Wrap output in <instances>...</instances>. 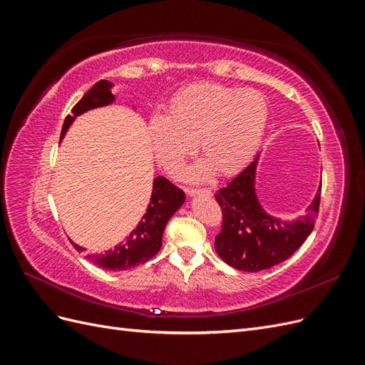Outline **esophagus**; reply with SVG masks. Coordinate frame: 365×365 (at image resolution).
Masks as SVG:
<instances>
[{
	"mask_svg": "<svg viewBox=\"0 0 365 365\" xmlns=\"http://www.w3.org/2000/svg\"><path fill=\"white\" fill-rule=\"evenodd\" d=\"M185 192H187V195H190V196H195V195H202V196H207V197L212 196V190H210V189H192V187H185Z\"/></svg>",
	"mask_w": 365,
	"mask_h": 365,
	"instance_id": "esophagus-1",
	"label": "esophagus"
}]
</instances>
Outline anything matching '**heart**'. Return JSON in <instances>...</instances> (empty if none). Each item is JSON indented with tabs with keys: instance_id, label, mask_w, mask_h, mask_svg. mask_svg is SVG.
Listing matches in <instances>:
<instances>
[{
	"instance_id": "b5f03b06",
	"label": "heart",
	"mask_w": 365,
	"mask_h": 365,
	"mask_svg": "<svg viewBox=\"0 0 365 365\" xmlns=\"http://www.w3.org/2000/svg\"><path fill=\"white\" fill-rule=\"evenodd\" d=\"M169 113L149 118L157 158L165 169L175 170L195 152L197 141L208 163L197 165L193 173L205 176L212 168L220 175L245 168L257 153L269 108L259 91L202 82L176 94Z\"/></svg>"
}]
</instances>
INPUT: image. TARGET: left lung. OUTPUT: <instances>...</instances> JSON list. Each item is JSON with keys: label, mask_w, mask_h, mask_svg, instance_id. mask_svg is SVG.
Wrapping results in <instances>:
<instances>
[{"label": "left lung", "mask_w": 365, "mask_h": 365, "mask_svg": "<svg viewBox=\"0 0 365 365\" xmlns=\"http://www.w3.org/2000/svg\"><path fill=\"white\" fill-rule=\"evenodd\" d=\"M257 160L259 153L215 195L222 210V227L215 240L216 252L230 267L247 272L268 269L289 259L312 233L322 197L319 187L307 215L294 222L271 217L254 192Z\"/></svg>", "instance_id": "left-lung-1"}]
</instances>
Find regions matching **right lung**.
<instances>
[{
	"mask_svg": "<svg viewBox=\"0 0 365 365\" xmlns=\"http://www.w3.org/2000/svg\"><path fill=\"white\" fill-rule=\"evenodd\" d=\"M111 86V82L98 81L97 83H94L93 88H90V91L73 106V114L65 118L61 138L65 135V132H67L77 115L83 114L85 111H90L93 108L109 105L114 101ZM184 200L185 195L180 187L172 184L164 176H158V178L153 180V190L146 215L143 216L137 228L114 250L105 251L103 254H91L86 252L85 248L73 244V242L71 244L79 252H86L85 259L103 269L126 271L135 268L138 264L150 260L160 251L163 245V233L165 224L169 222V219L176 210L182 205Z\"/></svg>",
	"mask_w": 365,
	"mask_h": 365,
	"instance_id": "right-lung-1",
	"label": "right lung"
}]
</instances>
